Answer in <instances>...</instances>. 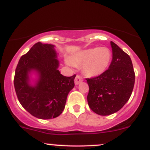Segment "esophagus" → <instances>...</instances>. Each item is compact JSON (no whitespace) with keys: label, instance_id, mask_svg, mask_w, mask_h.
Listing matches in <instances>:
<instances>
[{"label":"esophagus","instance_id":"esophagus-1","mask_svg":"<svg viewBox=\"0 0 150 150\" xmlns=\"http://www.w3.org/2000/svg\"><path fill=\"white\" fill-rule=\"evenodd\" d=\"M82 81H83V78H81V75H77L76 77H75V85H78L80 83L82 82Z\"/></svg>","mask_w":150,"mask_h":150}]
</instances>
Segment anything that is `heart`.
I'll list each match as a JSON object with an SVG mask.
<instances>
[{"instance_id": "obj_1", "label": "heart", "mask_w": 150, "mask_h": 150, "mask_svg": "<svg viewBox=\"0 0 150 150\" xmlns=\"http://www.w3.org/2000/svg\"><path fill=\"white\" fill-rule=\"evenodd\" d=\"M112 52L107 47L91 48L75 54L66 63L71 67L82 66L83 72L88 77H96L104 73L110 66Z\"/></svg>"}]
</instances>
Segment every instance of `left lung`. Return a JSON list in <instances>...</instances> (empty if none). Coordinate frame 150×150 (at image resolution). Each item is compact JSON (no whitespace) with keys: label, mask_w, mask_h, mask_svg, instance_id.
<instances>
[{"label":"left lung","mask_w":150,"mask_h":150,"mask_svg":"<svg viewBox=\"0 0 150 150\" xmlns=\"http://www.w3.org/2000/svg\"><path fill=\"white\" fill-rule=\"evenodd\" d=\"M112 59L109 69L99 76L86 78L89 86L88 104L99 115L119 111L131 97L135 73L129 56L111 41Z\"/></svg>","instance_id":"obj_1"}]
</instances>
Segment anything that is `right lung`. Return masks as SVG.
Here are the masks:
<instances>
[{"label":"right lung","instance_id":"add662e5","mask_svg":"<svg viewBox=\"0 0 150 150\" xmlns=\"http://www.w3.org/2000/svg\"><path fill=\"white\" fill-rule=\"evenodd\" d=\"M58 67L54 46L40 42L22 56L18 62L13 80L15 91L22 107L34 117L55 118L64 110L76 75L64 76ZM32 71L39 75L34 86L28 83V74Z\"/></svg>","mask_w":150,"mask_h":150}]
</instances>
